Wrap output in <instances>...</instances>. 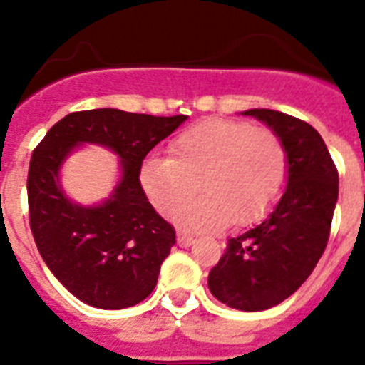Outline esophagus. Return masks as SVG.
Returning a JSON list of instances; mask_svg holds the SVG:
<instances>
[{
	"instance_id": "34e87169",
	"label": "esophagus",
	"mask_w": 365,
	"mask_h": 365,
	"mask_svg": "<svg viewBox=\"0 0 365 365\" xmlns=\"http://www.w3.org/2000/svg\"><path fill=\"white\" fill-rule=\"evenodd\" d=\"M178 244H180L182 248H187V246H191V244H193V237L187 233H180L178 235Z\"/></svg>"
}]
</instances>
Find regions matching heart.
<instances>
[{
  "label": "heart",
  "instance_id": "b5f03b06",
  "mask_svg": "<svg viewBox=\"0 0 365 365\" xmlns=\"http://www.w3.org/2000/svg\"><path fill=\"white\" fill-rule=\"evenodd\" d=\"M288 180V153L272 130L248 121L208 119L170 143V157L142 163L140 183L165 217H176L197 191L180 225L210 233L255 222L277 205Z\"/></svg>",
  "mask_w": 365,
  "mask_h": 365
}]
</instances>
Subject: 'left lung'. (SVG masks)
Here are the masks:
<instances>
[{"label":"left lung","instance_id":"1","mask_svg":"<svg viewBox=\"0 0 365 365\" xmlns=\"http://www.w3.org/2000/svg\"><path fill=\"white\" fill-rule=\"evenodd\" d=\"M242 115L265 123L288 153V182L269 216L227 248L208 274L217 301L246 312L282 303L322 257L339 195V174L322 136L309 123L274 110Z\"/></svg>","mask_w":365,"mask_h":365}]
</instances>
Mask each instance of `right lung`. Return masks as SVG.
Here are the masks:
<instances>
[{
    "instance_id": "obj_1",
    "label": "right lung",
    "mask_w": 365,
    "mask_h": 365,
    "mask_svg": "<svg viewBox=\"0 0 365 365\" xmlns=\"http://www.w3.org/2000/svg\"><path fill=\"white\" fill-rule=\"evenodd\" d=\"M187 115L155 117L102 108L60 119L34 149L28 170L30 227L54 277L96 309H126L153 292L176 231L149 205L140 183L145 155ZM96 143L120 155L122 178L104 203L77 205L59 185L73 148Z\"/></svg>"
}]
</instances>
